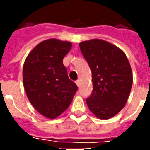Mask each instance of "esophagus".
<instances>
[{
	"label": "esophagus",
	"instance_id": "obj_1",
	"mask_svg": "<svg viewBox=\"0 0 150 150\" xmlns=\"http://www.w3.org/2000/svg\"><path fill=\"white\" fill-rule=\"evenodd\" d=\"M75 83H76V84H77V85H78V87H79V86H80V80H77V81H76V82H75Z\"/></svg>",
	"mask_w": 150,
	"mask_h": 150
}]
</instances>
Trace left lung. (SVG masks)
Listing matches in <instances>:
<instances>
[{
  "label": "left lung",
  "mask_w": 150,
  "mask_h": 150,
  "mask_svg": "<svg viewBox=\"0 0 150 150\" xmlns=\"http://www.w3.org/2000/svg\"><path fill=\"white\" fill-rule=\"evenodd\" d=\"M80 50L92 71L93 93L86 99L89 110L100 119L118 114L129 96L133 73L124 52L101 39L79 43Z\"/></svg>",
  "instance_id": "8db88e82"
}]
</instances>
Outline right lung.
<instances>
[{
	"mask_svg": "<svg viewBox=\"0 0 150 150\" xmlns=\"http://www.w3.org/2000/svg\"><path fill=\"white\" fill-rule=\"evenodd\" d=\"M72 45L55 38L45 40L30 52L24 62L22 77L27 98L46 118L53 119L62 114L78 90L62 62Z\"/></svg>",
	"mask_w": 150,
	"mask_h": 150,
	"instance_id": "obj_1",
	"label": "right lung"
}]
</instances>
